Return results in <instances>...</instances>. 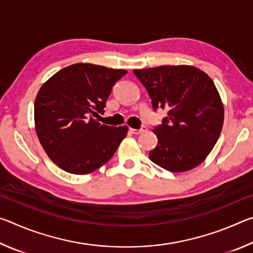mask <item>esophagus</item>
<instances>
[{
  "mask_svg": "<svg viewBox=\"0 0 253 253\" xmlns=\"http://www.w3.org/2000/svg\"><path fill=\"white\" fill-rule=\"evenodd\" d=\"M146 130H147L146 126H143L142 128H140V129H134V128H129V131L131 132V134H136V135H138V134H142V132L146 131Z\"/></svg>",
  "mask_w": 253,
  "mask_h": 253,
  "instance_id": "obj_1",
  "label": "esophagus"
}]
</instances>
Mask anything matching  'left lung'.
I'll return each mask as SVG.
<instances>
[{
    "instance_id": "1",
    "label": "left lung",
    "mask_w": 253,
    "mask_h": 253,
    "mask_svg": "<svg viewBox=\"0 0 253 253\" xmlns=\"http://www.w3.org/2000/svg\"><path fill=\"white\" fill-rule=\"evenodd\" d=\"M152 99L154 110L168 117L153 132L157 146L149 160L173 173L199 166L216 144L224 121L223 102L213 80L193 66L135 69Z\"/></svg>"
}]
</instances>
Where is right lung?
Here are the masks:
<instances>
[{
  "mask_svg": "<svg viewBox=\"0 0 253 253\" xmlns=\"http://www.w3.org/2000/svg\"><path fill=\"white\" fill-rule=\"evenodd\" d=\"M127 74L92 63H75L41 85L34 102V128L48 157L68 173L84 175L108 162L128 131L101 125L114 84Z\"/></svg>",
  "mask_w": 253,
  "mask_h": 253,
  "instance_id": "add662e5",
  "label": "right lung"
}]
</instances>
